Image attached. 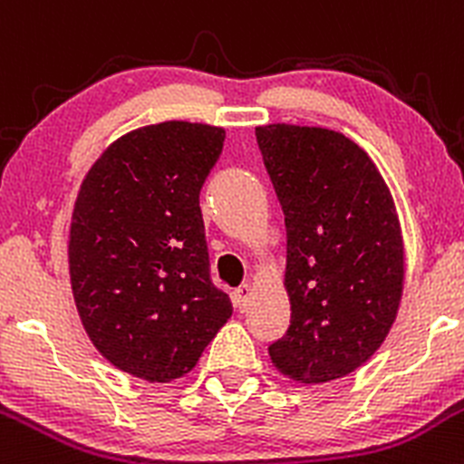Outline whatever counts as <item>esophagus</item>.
Instances as JSON below:
<instances>
[{"mask_svg":"<svg viewBox=\"0 0 464 464\" xmlns=\"http://www.w3.org/2000/svg\"><path fill=\"white\" fill-rule=\"evenodd\" d=\"M251 294H253V286L251 285L237 286L236 294H233V297H236V304L240 306V309H246L248 300H251Z\"/></svg>","mask_w":464,"mask_h":464,"instance_id":"1","label":"esophagus"}]
</instances>
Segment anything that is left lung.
Segmentation results:
<instances>
[{"instance_id": "left-lung-1", "label": "left lung", "mask_w": 464, "mask_h": 464, "mask_svg": "<svg viewBox=\"0 0 464 464\" xmlns=\"http://www.w3.org/2000/svg\"><path fill=\"white\" fill-rule=\"evenodd\" d=\"M256 138L286 227L291 324L269 347L271 362L302 384L344 378L384 343L402 297L393 198L343 133L269 124Z\"/></svg>"}]
</instances>
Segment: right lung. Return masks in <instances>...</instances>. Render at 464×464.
I'll use <instances>...</instances> for the list:
<instances>
[{"instance_id":"1","label":"right lung","mask_w":464,"mask_h":464,"mask_svg":"<svg viewBox=\"0 0 464 464\" xmlns=\"http://www.w3.org/2000/svg\"><path fill=\"white\" fill-rule=\"evenodd\" d=\"M224 129L162 121L121 135L77 193L68 269L95 349L121 372L170 382L231 318L211 282L199 191Z\"/></svg>"}]
</instances>
